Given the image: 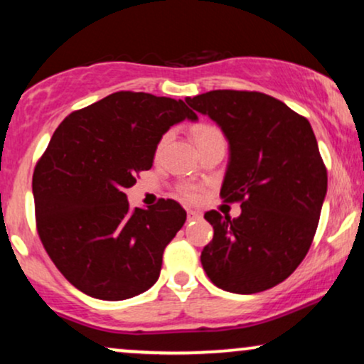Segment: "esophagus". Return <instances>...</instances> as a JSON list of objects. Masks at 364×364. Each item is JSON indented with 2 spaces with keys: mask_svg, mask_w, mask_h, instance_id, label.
<instances>
[{
  "mask_svg": "<svg viewBox=\"0 0 364 364\" xmlns=\"http://www.w3.org/2000/svg\"><path fill=\"white\" fill-rule=\"evenodd\" d=\"M202 214H200L198 210H188V220H195V219H200Z\"/></svg>",
  "mask_w": 364,
  "mask_h": 364,
  "instance_id": "esophagus-1",
  "label": "esophagus"
}]
</instances>
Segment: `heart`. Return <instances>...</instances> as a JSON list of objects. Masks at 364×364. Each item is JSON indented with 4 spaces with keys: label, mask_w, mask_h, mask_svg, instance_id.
<instances>
[{
    "label": "heart",
    "mask_w": 364,
    "mask_h": 364,
    "mask_svg": "<svg viewBox=\"0 0 364 364\" xmlns=\"http://www.w3.org/2000/svg\"><path fill=\"white\" fill-rule=\"evenodd\" d=\"M169 136H171L169 133H166V135L159 140L157 154H161L162 150H164L166 145H168ZM193 139L196 141V145H198V147H202V145L208 144V141L224 140V136H223V133H220L219 128L210 127V124H198V127L193 129ZM179 195H181L185 200H188V202H196V200L200 198V191L196 190L195 186H181L179 188Z\"/></svg>",
    "instance_id": "b5f03b06"
}]
</instances>
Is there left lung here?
Segmentation results:
<instances>
[{
  "label": "left lung",
  "instance_id": "left-lung-1",
  "mask_svg": "<svg viewBox=\"0 0 364 364\" xmlns=\"http://www.w3.org/2000/svg\"><path fill=\"white\" fill-rule=\"evenodd\" d=\"M186 102L223 129L229 162L220 198L241 202L236 219L205 214L214 237L202 250L203 270L236 294L270 289L306 257L327 195L310 121L262 92L210 90Z\"/></svg>",
  "mask_w": 364,
  "mask_h": 364
}]
</instances>
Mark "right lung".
I'll return each instance as SVG.
<instances>
[{"mask_svg":"<svg viewBox=\"0 0 364 364\" xmlns=\"http://www.w3.org/2000/svg\"><path fill=\"white\" fill-rule=\"evenodd\" d=\"M185 119L198 116L181 99L116 92L72 112L53 133L32 178L37 231L78 291L121 301L157 282L186 212L169 198L133 210L124 190L152 168L162 135Z\"/></svg>","mask_w":364,"mask_h":364,"instance_id":"obj_1","label":"right lung"}]
</instances>
